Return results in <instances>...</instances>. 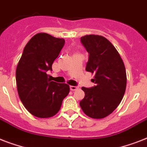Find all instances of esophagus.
Masks as SVG:
<instances>
[{
    "label": "esophagus",
    "mask_w": 147,
    "mask_h": 147,
    "mask_svg": "<svg viewBox=\"0 0 147 147\" xmlns=\"http://www.w3.org/2000/svg\"><path fill=\"white\" fill-rule=\"evenodd\" d=\"M70 89H71V91H76V90L78 89V86H72V85H71L70 86Z\"/></svg>",
    "instance_id": "obj_1"
}]
</instances>
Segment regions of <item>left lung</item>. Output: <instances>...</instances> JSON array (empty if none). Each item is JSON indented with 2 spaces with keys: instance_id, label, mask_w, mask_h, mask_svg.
Wrapping results in <instances>:
<instances>
[{
  "instance_id": "8db88e82",
  "label": "left lung",
  "mask_w": 147,
  "mask_h": 147,
  "mask_svg": "<svg viewBox=\"0 0 147 147\" xmlns=\"http://www.w3.org/2000/svg\"><path fill=\"white\" fill-rule=\"evenodd\" d=\"M81 42L89 53L86 71L94 75L95 86L82 87L85 98L79 105L87 116L101 119L111 114L123 99L127 74L121 55L109 40L102 36L86 35Z\"/></svg>"
}]
</instances>
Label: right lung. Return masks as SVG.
<instances>
[{
	"label": "right lung",
	"mask_w": 147,
	"mask_h": 147,
	"mask_svg": "<svg viewBox=\"0 0 147 147\" xmlns=\"http://www.w3.org/2000/svg\"><path fill=\"white\" fill-rule=\"evenodd\" d=\"M64 44V39L40 33L24 47L16 70L17 92L24 106L33 116H54L69 94V85L50 81L47 74L52 71V65Z\"/></svg>",
	"instance_id": "1"
}]
</instances>
